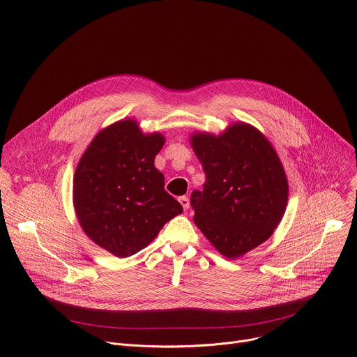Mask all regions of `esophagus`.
<instances>
[{"instance_id":"esophagus-1","label":"esophagus","mask_w":357,"mask_h":357,"mask_svg":"<svg viewBox=\"0 0 357 357\" xmlns=\"http://www.w3.org/2000/svg\"><path fill=\"white\" fill-rule=\"evenodd\" d=\"M179 203L182 205L183 211H188V209H189V197H188V196H181V197H179Z\"/></svg>"}]
</instances>
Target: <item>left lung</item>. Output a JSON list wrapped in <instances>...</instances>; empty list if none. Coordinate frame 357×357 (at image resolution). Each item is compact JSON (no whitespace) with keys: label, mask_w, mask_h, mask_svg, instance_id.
I'll return each instance as SVG.
<instances>
[{"label":"left lung","mask_w":357,"mask_h":357,"mask_svg":"<svg viewBox=\"0 0 357 357\" xmlns=\"http://www.w3.org/2000/svg\"><path fill=\"white\" fill-rule=\"evenodd\" d=\"M190 145L206 181L193 190V220L227 259L264 243L280 225L288 203V181L266 135L247 123L222 134L195 132Z\"/></svg>","instance_id":"left-lung-1"}]
</instances>
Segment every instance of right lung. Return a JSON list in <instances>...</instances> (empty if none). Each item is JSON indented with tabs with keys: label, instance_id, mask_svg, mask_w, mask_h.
Returning <instances> with one entry per match:
<instances>
[{
	"label": "right lung",
	"instance_id": "add662e5",
	"mask_svg": "<svg viewBox=\"0 0 357 357\" xmlns=\"http://www.w3.org/2000/svg\"><path fill=\"white\" fill-rule=\"evenodd\" d=\"M164 144L161 132L144 134L134 119L120 120L96 134L76 167L77 220L91 241L116 257L145 248L183 212L154 165Z\"/></svg>",
	"mask_w": 357,
	"mask_h": 357
}]
</instances>
